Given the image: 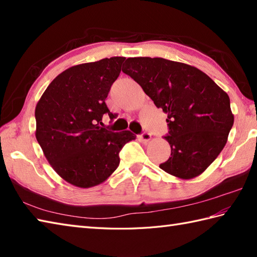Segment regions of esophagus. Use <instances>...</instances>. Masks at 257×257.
Here are the masks:
<instances>
[{"instance_id":"obj_1","label":"esophagus","mask_w":257,"mask_h":257,"mask_svg":"<svg viewBox=\"0 0 257 257\" xmlns=\"http://www.w3.org/2000/svg\"><path fill=\"white\" fill-rule=\"evenodd\" d=\"M140 140L143 141L144 144H147V143H149V141L151 140V135L149 134V133H147V132H145L143 135L140 136Z\"/></svg>"}]
</instances>
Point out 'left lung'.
Listing matches in <instances>:
<instances>
[{
  "instance_id": "8db88e82",
  "label": "left lung",
  "mask_w": 257,
  "mask_h": 257,
  "mask_svg": "<svg viewBox=\"0 0 257 257\" xmlns=\"http://www.w3.org/2000/svg\"><path fill=\"white\" fill-rule=\"evenodd\" d=\"M122 72L168 113L171 157L159 167L183 180L203 173L224 148L234 122L228 95L202 70L160 57L127 58Z\"/></svg>"
}]
</instances>
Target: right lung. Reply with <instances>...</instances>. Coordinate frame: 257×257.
I'll list each match as a JSON object with an SVG mask.
<instances>
[{"label": "right lung", "instance_id": "1", "mask_svg": "<svg viewBox=\"0 0 257 257\" xmlns=\"http://www.w3.org/2000/svg\"><path fill=\"white\" fill-rule=\"evenodd\" d=\"M124 57L79 64L48 85L35 108L37 143L65 181L78 188L102 183L119 166V152L136 139L129 130L102 128L105 113L116 118L105 99L121 72Z\"/></svg>", "mask_w": 257, "mask_h": 257}]
</instances>
